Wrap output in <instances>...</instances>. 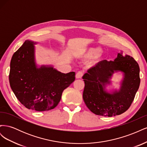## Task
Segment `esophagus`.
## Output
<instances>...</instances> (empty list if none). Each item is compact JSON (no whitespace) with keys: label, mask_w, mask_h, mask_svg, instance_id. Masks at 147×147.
Wrapping results in <instances>:
<instances>
[{"label":"esophagus","mask_w":147,"mask_h":147,"mask_svg":"<svg viewBox=\"0 0 147 147\" xmlns=\"http://www.w3.org/2000/svg\"><path fill=\"white\" fill-rule=\"evenodd\" d=\"M83 74H84L83 71H82V70L78 71V72L76 74V75H75V77H76V78H81L83 77Z\"/></svg>","instance_id":"obj_1"}]
</instances>
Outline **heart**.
Masks as SVG:
<instances>
[{
  "label": "heart",
  "mask_w": 147,
  "mask_h": 147,
  "mask_svg": "<svg viewBox=\"0 0 147 147\" xmlns=\"http://www.w3.org/2000/svg\"><path fill=\"white\" fill-rule=\"evenodd\" d=\"M100 51L98 48H90L85 49V50H82L80 51V55L83 57L89 58V57H91L94 55L95 56L92 57V59H98L100 56Z\"/></svg>",
  "instance_id": "b5f03b06"
}]
</instances>
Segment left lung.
Listing matches in <instances>:
<instances>
[{
  "mask_svg": "<svg viewBox=\"0 0 147 147\" xmlns=\"http://www.w3.org/2000/svg\"><path fill=\"white\" fill-rule=\"evenodd\" d=\"M121 71L125 78L120 90L112 94L104 91L105 84L114 71ZM140 68L132 57L118 53L114 61L103 60L88 70L82 78L84 82L83 98L92 113L112 117L125 112L130 107L139 88Z\"/></svg>",
  "mask_w": 147,
  "mask_h": 147,
  "instance_id": "left-lung-1",
  "label": "left lung"
}]
</instances>
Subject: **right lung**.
Listing matches in <instances>:
<instances>
[{"label":"right lung","mask_w":147,"mask_h":147,"mask_svg":"<svg viewBox=\"0 0 147 147\" xmlns=\"http://www.w3.org/2000/svg\"><path fill=\"white\" fill-rule=\"evenodd\" d=\"M34 43L26 40L13 54L9 82L16 98L28 109L38 112L55 108L62 93L75 79V73H61L51 67L37 68Z\"/></svg>","instance_id":"obj_1"}]
</instances>
